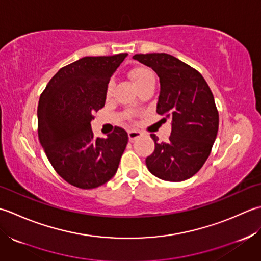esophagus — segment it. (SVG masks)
<instances>
[{"label": "esophagus", "instance_id": "34e87169", "mask_svg": "<svg viewBox=\"0 0 261 261\" xmlns=\"http://www.w3.org/2000/svg\"><path fill=\"white\" fill-rule=\"evenodd\" d=\"M141 136H142V133H141L140 130L130 129V130L128 132V137H129V141H130V142L137 140V138L141 137Z\"/></svg>", "mask_w": 261, "mask_h": 261}]
</instances>
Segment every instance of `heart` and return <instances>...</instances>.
<instances>
[{
    "label": "heart",
    "instance_id": "heart-1",
    "mask_svg": "<svg viewBox=\"0 0 261 261\" xmlns=\"http://www.w3.org/2000/svg\"><path fill=\"white\" fill-rule=\"evenodd\" d=\"M130 75H132L133 79H134L135 83L137 84V83H140L141 81H143L144 79H146L148 76H152L153 74L146 67H136L130 72ZM113 90H114V81L111 80V81L108 83V87H107V94L110 95L111 92H113Z\"/></svg>",
    "mask_w": 261,
    "mask_h": 261
}]
</instances>
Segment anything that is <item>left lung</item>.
Masks as SVG:
<instances>
[{
    "mask_svg": "<svg viewBox=\"0 0 261 261\" xmlns=\"http://www.w3.org/2000/svg\"><path fill=\"white\" fill-rule=\"evenodd\" d=\"M134 60L151 67L160 79L156 113L171 119V135L159 142L146 158L153 175L166 181H184L197 173L212 151L219 130V113L205 79L195 68L166 53L136 54Z\"/></svg>",
    "mask_w": 261,
    "mask_h": 261,
    "instance_id": "1",
    "label": "left lung"
}]
</instances>
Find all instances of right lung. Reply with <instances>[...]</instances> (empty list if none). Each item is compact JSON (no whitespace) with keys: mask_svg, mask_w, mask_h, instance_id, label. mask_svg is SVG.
I'll return each instance as SVG.
<instances>
[{"mask_svg":"<svg viewBox=\"0 0 261 261\" xmlns=\"http://www.w3.org/2000/svg\"><path fill=\"white\" fill-rule=\"evenodd\" d=\"M127 56L83 57L62 67L41 93L38 136L53 168L74 187L93 189L108 182L128 142L116 127L107 138L93 136V114L105 106L110 77Z\"/></svg>","mask_w":261,"mask_h":261,"instance_id":"right-lung-1","label":"right lung"}]
</instances>
